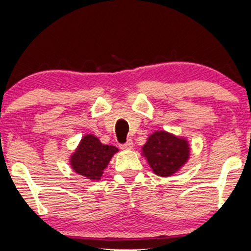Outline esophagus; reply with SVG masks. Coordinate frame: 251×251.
<instances>
[{
	"mask_svg": "<svg viewBox=\"0 0 251 251\" xmlns=\"http://www.w3.org/2000/svg\"><path fill=\"white\" fill-rule=\"evenodd\" d=\"M133 146V143L131 139H128V142H126V144H123V145H121V149L122 150H131Z\"/></svg>",
	"mask_w": 251,
	"mask_h": 251,
	"instance_id": "1",
	"label": "esophagus"
}]
</instances>
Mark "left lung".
I'll return each instance as SVG.
<instances>
[{
  "label": "left lung",
  "instance_id": "left-lung-1",
  "mask_svg": "<svg viewBox=\"0 0 251 251\" xmlns=\"http://www.w3.org/2000/svg\"><path fill=\"white\" fill-rule=\"evenodd\" d=\"M190 144L186 138L164 131H155L142 147V155L161 177H170L190 159Z\"/></svg>",
  "mask_w": 251,
  "mask_h": 251
}]
</instances>
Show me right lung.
I'll use <instances>...</instances> for the list:
<instances>
[{
  "mask_svg": "<svg viewBox=\"0 0 251 251\" xmlns=\"http://www.w3.org/2000/svg\"><path fill=\"white\" fill-rule=\"evenodd\" d=\"M115 146L104 145L98 137L85 135L70 157L72 169L90 180H99L109 161L118 153Z\"/></svg>",
  "mask_w": 251,
  "mask_h": 251,
  "instance_id": "1",
  "label": "right lung"
}]
</instances>
